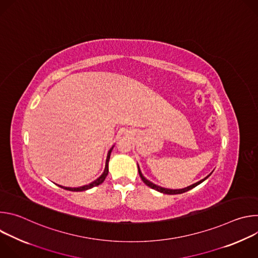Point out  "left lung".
Instances as JSON below:
<instances>
[{
  "instance_id": "8db88e82",
  "label": "left lung",
  "mask_w": 258,
  "mask_h": 258,
  "mask_svg": "<svg viewBox=\"0 0 258 258\" xmlns=\"http://www.w3.org/2000/svg\"><path fill=\"white\" fill-rule=\"evenodd\" d=\"M138 170H139V174H140V176H141V178H142V180L146 183L147 186L148 187H150L151 189H154V190H156V191H158V192H160V193H163V194H167V195H175V194H181V193H185V192H188L189 190H191V189H193V188H195L196 186H198L199 183H201L202 181H204L210 174H208L205 178H203V179H201V180H199V181H197V182H195V183H193V185H191V186H189V187H187V188H183V189H179V190H170V189H165V188H162V187H159V186H156V185H154L153 182H151V181H149L148 179L147 178H145L144 176H143V174H142V172H141V170H140V167L138 166Z\"/></svg>"
}]
</instances>
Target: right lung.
Returning a JSON list of instances; mask_svg holds the SVG:
<instances>
[{
	"mask_svg": "<svg viewBox=\"0 0 258 258\" xmlns=\"http://www.w3.org/2000/svg\"><path fill=\"white\" fill-rule=\"evenodd\" d=\"M112 149H113V147L111 149L109 150V152H108V155H107V159H106V165H105V169H104V172L102 173V175L100 176V177H98L96 180H94L93 182H91V183H89V185H86V186H83V187H79V188H67V187H62V186H60L61 188H63V189H65V190H68V191H72V192H81V191H86V190H89V189H91V188H93V187H96V186H99L100 183H102L104 180H105V178H106V176H107V174H108V162H109V159H110V154H111V151H112Z\"/></svg>",
	"mask_w": 258,
	"mask_h": 258,
	"instance_id": "1",
	"label": "right lung"
}]
</instances>
